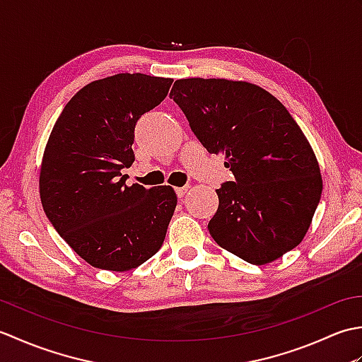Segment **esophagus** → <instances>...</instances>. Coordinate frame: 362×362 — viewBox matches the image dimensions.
<instances>
[{"label": "esophagus", "mask_w": 362, "mask_h": 362, "mask_svg": "<svg viewBox=\"0 0 362 362\" xmlns=\"http://www.w3.org/2000/svg\"><path fill=\"white\" fill-rule=\"evenodd\" d=\"M187 191H188V187H179V188H175V194H177V197H183Z\"/></svg>", "instance_id": "34e87169"}]
</instances>
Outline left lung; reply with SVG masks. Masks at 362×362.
Wrapping results in <instances>:
<instances>
[{
  "label": "left lung",
  "mask_w": 362,
  "mask_h": 362,
  "mask_svg": "<svg viewBox=\"0 0 362 362\" xmlns=\"http://www.w3.org/2000/svg\"><path fill=\"white\" fill-rule=\"evenodd\" d=\"M169 98L204 148L224 153L235 177L216 189L213 240L258 266L302 243L320 201L322 177L286 107L258 86L227 79H179Z\"/></svg>",
  "instance_id": "left-lung-1"
}]
</instances>
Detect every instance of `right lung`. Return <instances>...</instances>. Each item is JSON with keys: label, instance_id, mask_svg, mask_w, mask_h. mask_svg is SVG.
I'll use <instances>...</instances> for the list:
<instances>
[{"label": "right lung", "instance_id": "add662e5", "mask_svg": "<svg viewBox=\"0 0 362 362\" xmlns=\"http://www.w3.org/2000/svg\"><path fill=\"white\" fill-rule=\"evenodd\" d=\"M173 79L121 73L76 93L52 127L40 199L52 227L88 264L130 271L160 250L177 196L169 187L126 185L135 124L166 98Z\"/></svg>", "mask_w": 362, "mask_h": 362}]
</instances>
